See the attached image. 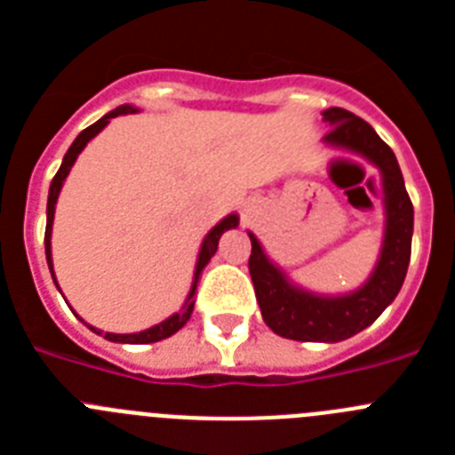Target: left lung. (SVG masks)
<instances>
[{
    "instance_id": "left-lung-1",
    "label": "left lung",
    "mask_w": 455,
    "mask_h": 455,
    "mask_svg": "<svg viewBox=\"0 0 455 455\" xmlns=\"http://www.w3.org/2000/svg\"><path fill=\"white\" fill-rule=\"evenodd\" d=\"M321 116L323 123L331 124V132L323 136L325 146L355 152L380 171L385 232L376 267L363 287L348 293L325 296L307 291L293 284L287 273L264 252L259 239L248 232L252 243L248 268L264 321L275 335L296 341L335 344L369 328L401 291L410 264L415 212L399 162L371 124L339 107L325 108Z\"/></svg>"
}]
</instances>
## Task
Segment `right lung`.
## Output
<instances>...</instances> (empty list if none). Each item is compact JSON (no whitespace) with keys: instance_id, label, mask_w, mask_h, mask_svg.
Masks as SVG:
<instances>
[{"instance_id":"1","label":"right lung","mask_w":455,"mask_h":455,"mask_svg":"<svg viewBox=\"0 0 455 455\" xmlns=\"http://www.w3.org/2000/svg\"><path fill=\"white\" fill-rule=\"evenodd\" d=\"M139 111V107H134V104H123V107L114 108V111H108L107 116H102V118L98 120V123H92L91 127H86V130L82 132V134L77 136V139L72 140V146L68 148L66 156H63L61 162V168L56 171L54 180H52L50 184V196H47V228H45V255H47V267H50V273H52V280H54V284L59 287V283H56V275H54V264H52V225H54V209H56V200H59V193H61L63 188V182H66L68 172H70V168L75 166V162H77L79 152L86 148V143L91 139H95V136L100 134V132L107 127L108 123H111V118H116V116H127V114H136ZM239 225V216L236 214H228L225 216L220 223H216L212 230L207 232V236L203 239V246H200V252H198V259H196V271H193V283H191V289H188V296L187 300H184L182 307L175 312V315H171L168 319H164L162 323L152 325V328H148V331H140V332H124V335H120V332H102L100 328H95V325H88L86 321L79 316V321H84V323L91 328L95 335H102L104 339L108 341H116V344H152V341H162L166 339V337L175 335V332L180 331V328H184L187 325V321L191 319V312H193V305H196V300H193V296H196V289H198V280H200V273H203V268L207 267L209 259L214 257L216 248H219V241H220V235H223L225 230H232V228H236ZM59 291H61V287H59Z\"/></svg>"}]
</instances>
